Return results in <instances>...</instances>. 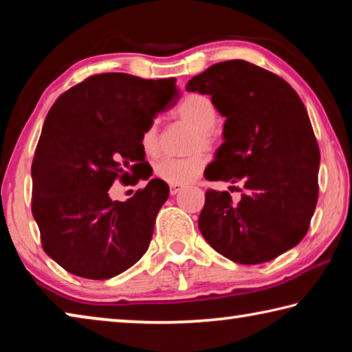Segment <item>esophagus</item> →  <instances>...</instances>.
Masks as SVG:
<instances>
[{
  "label": "esophagus",
  "instance_id": "obj_1",
  "mask_svg": "<svg viewBox=\"0 0 352 352\" xmlns=\"http://www.w3.org/2000/svg\"><path fill=\"white\" fill-rule=\"evenodd\" d=\"M169 189H170V194L175 195L177 192H180L182 184H169Z\"/></svg>",
  "mask_w": 352,
  "mask_h": 352
}]
</instances>
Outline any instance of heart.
Wrapping results in <instances>:
<instances>
[{
  "mask_svg": "<svg viewBox=\"0 0 352 352\" xmlns=\"http://www.w3.org/2000/svg\"><path fill=\"white\" fill-rule=\"evenodd\" d=\"M175 118L195 127L190 148L197 151L212 146V127L217 122V109L212 100L200 93L188 94L174 110ZM140 146L147 157L160 152V133L157 122H151L140 135ZM206 166L204 153H194L186 158L166 157L155 164V175L169 184H186L201 175Z\"/></svg>",
  "mask_w": 352,
  "mask_h": 352,
  "instance_id": "b5f03b06",
  "label": "heart"
}]
</instances>
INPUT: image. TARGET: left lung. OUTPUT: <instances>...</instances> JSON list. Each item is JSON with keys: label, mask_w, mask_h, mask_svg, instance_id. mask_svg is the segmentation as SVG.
I'll use <instances>...</instances> for the list:
<instances>
[{"label": "left lung", "mask_w": 352, "mask_h": 352, "mask_svg": "<svg viewBox=\"0 0 352 352\" xmlns=\"http://www.w3.org/2000/svg\"><path fill=\"white\" fill-rule=\"evenodd\" d=\"M186 90L210 94L226 118L225 141L205 170L206 180L242 184L237 204L228 190H206L199 217L206 242L247 265L298 245L317 206L320 148L296 91L245 60L212 65Z\"/></svg>", "instance_id": "8db88e82"}]
</instances>
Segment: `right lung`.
I'll use <instances>...</instances> for the list:
<instances>
[{
  "label": "right lung",
  "mask_w": 352,
  "mask_h": 352,
  "mask_svg": "<svg viewBox=\"0 0 352 352\" xmlns=\"http://www.w3.org/2000/svg\"><path fill=\"white\" fill-rule=\"evenodd\" d=\"M177 99L172 77L104 73L51 107L32 160V216L45 253L67 272L109 279L147 252L169 186L153 178L126 201H113L109 189L140 174V135Z\"/></svg>",
  "instance_id": "1"
}]
</instances>
